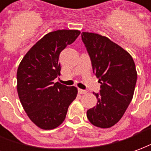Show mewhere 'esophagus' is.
Wrapping results in <instances>:
<instances>
[{
    "instance_id": "34e87169",
    "label": "esophagus",
    "mask_w": 151,
    "mask_h": 151,
    "mask_svg": "<svg viewBox=\"0 0 151 151\" xmlns=\"http://www.w3.org/2000/svg\"><path fill=\"white\" fill-rule=\"evenodd\" d=\"M78 92H79V93L80 94H87V91L86 90H83V89H78Z\"/></svg>"
}]
</instances>
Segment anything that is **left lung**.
<instances>
[{
	"label": "left lung",
	"instance_id": "8db88e82",
	"mask_svg": "<svg viewBox=\"0 0 151 151\" xmlns=\"http://www.w3.org/2000/svg\"><path fill=\"white\" fill-rule=\"evenodd\" d=\"M82 40L101 83L97 104L87 111L92 125L110 128L124 115L134 96L137 71L132 56L105 36L83 32Z\"/></svg>",
	"mask_w": 151,
	"mask_h": 151
}]
</instances>
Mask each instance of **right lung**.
Returning a JSON list of instances; mask_svg holds the SVG:
<instances>
[{
	"label": "right lung",
	"instance_id": "add662e5",
	"mask_svg": "<svg viewBox=\"0 0 151 151\" xmlns=\"http://www.w3.org/2000/svg\"><path fill=\"white\" fill-rule=\"evenodd\" d=\"M80 34L77 29L48 33L29 49L17 68L20 101L31 122L42 129H53L61 125L76 97V87L53 80L60 75L59 54Z\"/></svg>",
	"mask_w": 151,
	"mask_h": 151
}]
</instances>
